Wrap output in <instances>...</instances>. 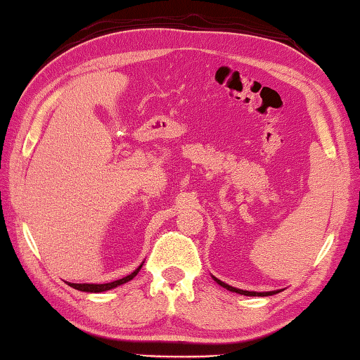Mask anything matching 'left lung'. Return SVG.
Wrapping results in <instances>:
<instances>
[{
	"label": "left lung",
	"mask_w": 360,
	"mask_h": 360,
	"mask_svg": "<svg viewBox=\"0 0 360 360\" xmlns=\"http://www.w3.org/2000/svg\"><path fill=\"white\" fill-rule=\"evenodd\" d=\"M212 278H214V276H212ZM214 281H216L219 285H222L224 289H227V290H230V292H236V294H241V295H249V297H255V295L266 297V295H275V294H278V292H279V290H270V292H251V290H243V289L231 288V285L222 283L221 279H217V278H214Z\"/></svg>",
	"instance_id": "8db88e82"
}]
</instances>
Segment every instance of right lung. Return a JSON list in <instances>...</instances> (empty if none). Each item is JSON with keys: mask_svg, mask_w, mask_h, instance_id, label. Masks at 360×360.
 I'll list each match as a JSON object with an SVG mask.
<instances>
[{"mask_svg": "<svg viewBox=\"0 0 360 360\" xmlns=\"http://www.w3.org/2000/svg\"><path fill=\"white\" fill-rule=\"evenodd\" d=\"M141 266H143V264L139 265L135 271L130 273L129 276L117 279V281H112V283H106V284H85V283L84 284H76V283H68V285H71V288H75L77 290H82V292H95V294H98V292H105V290H109V289H114V288H117V285H120V284L131 281V279L138 275V271L141 270Z\"/></svg>", "mask_w": 360, "mask_h": 360, "instance_id": "1", "label": "right lung"}]
</instances>
